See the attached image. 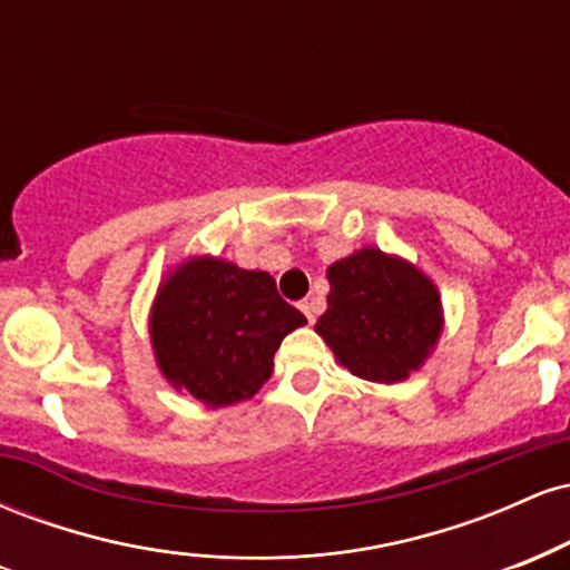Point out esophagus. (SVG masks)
<instances>
[{"label": "esophagus", "mask_w": 570, "mask_h": 570, "mask_svg": "<svg viewBox=\"0 0 570 570\" xmlns=\"http://www.w3.org/2000/svg\"><path fill=\"white\" fill-rule=\"evenodd\" d=\"M299 307H303V313H305V318L307 322H316L318 318V313H322V299H316V297H307V299H303V303H299Z\"/></svg>", "instance_id": "1"}]
</instances>
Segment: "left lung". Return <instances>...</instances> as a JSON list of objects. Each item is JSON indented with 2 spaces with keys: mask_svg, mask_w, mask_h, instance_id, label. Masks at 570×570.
Wrapping results in <instances>:
<instances>
[{
  "mask_svg": "<svg viewBox=\"0 0 570 570\" xmlns=\"http://www.w3.org/2000/svg\"><path fill=\"white\" fill-rule=\"evenodd\" d=\"M330 294L316 332L351 375L399 383L423 364L442 332L436 286L381 248H362L326 271Z\"/></svg>",
  "mask_w": 570,
  "mask_h": 570,
  "instance_id": "left-lung-1",
  "label": "left lung"
}]
</instances>
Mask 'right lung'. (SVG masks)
Here are the masks:
<instances>
[{"instance_id":"1","label":"right lung","mask_w":570,"mask_h":570,"mask_svg":"<svg viewBox=\"0 0 570 570\" xmlns=\"http://www.w3.org/2000/svg\"><path fill=\"white\" fill-rule=\"evenodd\" d=\"M303 324L267 273L198 257L160 286L149 335L176 389L227 407L263 389L281 340Z\"/></svg>"}]
</instances>
